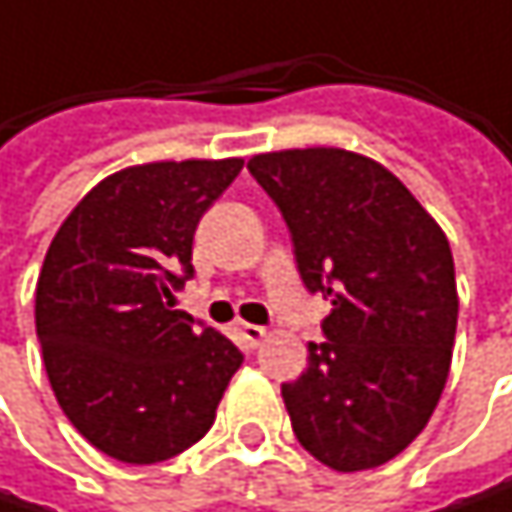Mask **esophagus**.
<instances>
[{
    "label": "esophagus",
    "mask_w": 512,
    "mask_h": 512,
    "mask_svg": "<svg viewBox=\"0 0 512 512\" xmlns=\"http://www.w3.org/2000/svg\"><path fill=\"white\" fill-rule=\"evenodd\" d=\"M241 337H244L250 346H259V343L268 337V331H265V328H259V325H247V322H244V325H241Z\"/></svg>",
    "instance_id": "34e87169"
}]
</instances>
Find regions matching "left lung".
Wrapping results in <instances>:
<instances>
[{
  "instance_id": "1",
  "label": "left lung",
  "mask_w": 512,
  "mask_h": 512,
  "mask_svg": "<svg viewBox=\"0 0 512 512\" xmlns=\"http://www.w3.org/2000/svg\"><path fill=\"white\" fill-rule=\"evenodd\" d=\"M247 169L289 223L301 280L334 307L328 340L283 384L292 429L334 471L379 468L429 423L450 373L459 295L447 235L358 151L283 148Z\"/></svg>"
}]
</instances>
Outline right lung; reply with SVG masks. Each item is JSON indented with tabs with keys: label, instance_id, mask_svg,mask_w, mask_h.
Wrapping results in <instances>:
<instances>
[{
	"label": "right lung",
	"instance_id": "1",
	"mask_svg": "<svg viewBox=\"0 0 512 512\" xmlns=\"http://www.w3.org/2000/svg\"><path fill=\"white\" fill-rule=\"evenodd\" d=\"M241 166H125L50 241L35 286L47 379L77 432L119 462L154 465L196 444L241 367L229 337L172 310V289L193 274L196 223Z\"/></svg>",
	"mask_w": 512,
	"mask_h": 512
}]
</instances>
